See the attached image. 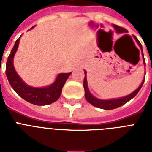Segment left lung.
<instances>
[{
    "label": "left lung",
    "mask_w": 152,
    "mask_h": 152,
    "mask_svg": "<svg viewBox=\"0 0 152 152\" xmlns=\"http://www.w3.org/2000/svg\"><path fill=\"white\" fill-rule=\"evenodd\" d=\"M113 28L116 31V32L118 34H125L127 33L128 31L125 28H123L121 27H119L118 25L113 24ZM126 35V34H125ZM134 37L135 40L137 42V43L138 44V46H140V48L142 52V57H143V63L144 64V68H145V61H144V53H143V49H142V45L140 44V41L137 39V38L136 36ZM84 80H83V88H84V91H85V98L87 101L89 102L90 104H91L92 106L97 107V108L100 109H103V110H113V109H116L120 107V106H123L124 104H125L126 102L131 100L132 99L136 96L137 95V93L139 92L140 88H142V86L144 84V80L142 81V83H140V85L138 87L137 89L132 92L129 95H126V96H124V97L121 98H118V99H99L98 98L95 97L94 95H92V94L89 91V88H88V81H87V72L86 70H84ZM144 78H145V76H144Z\"/></svg>",
    "instance_id": "8db88e82"
}]
</instances>
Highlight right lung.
<instances>
[{
  "instance_id": "right-lung-1",
  "label": "right lung",
  "mask_w": 152,
  "mask_h": 152,
  "mask_svg": "<svg viewBox=\"0 0 152 152\" xmlns=\"http://www.w3.org/2000/svg\"><path fill=\"white\" fill-rule=\"evenodd\" d=\"M34 27H32L31 29ZM20 38L21 36L15 41V45L11 50V53L6 62V76L11 87L20 97L30 103L37 106H46L54 102L61 96L62 88L72 72L59 73L54 82L47 87L34 88L27 85L19 76L13 65V58L17 51Z\"/></svg>"
}]
</instances>
